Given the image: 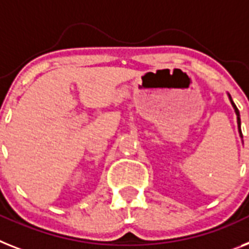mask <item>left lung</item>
<instances>
[{"label":"left lung","mask_w":249,"mask_h":249,"mask_svg":"<svg viewBox=\"0 0 249 249\" xmlns=\"http://www.w3.org/2000/svg\"><path fill=\"white\" fill-rule=\"evenodd\" d=\"M228 98H229V100H231V106H233V108H234V112H235V114H237V123H238V132H239V136H240V139H242V141H243V135H242V129H240V114H239V110H238L237 106H235V104H234L233 99H231V94H229V92H228Z\"/></svg>","instance_id":"left-lung-1"}]
</instances>
